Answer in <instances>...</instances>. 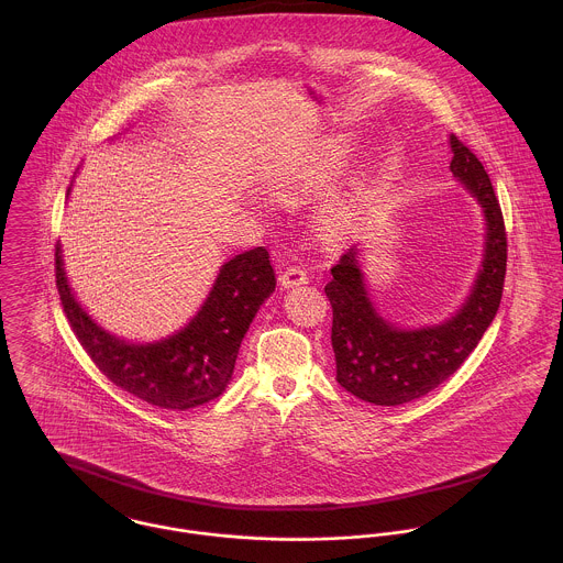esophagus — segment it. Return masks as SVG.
Masks as SVG:
<instances>
[{
  "instance_id": "esophagus-1",
  "label": "esophagus",
  "mask_w": 563,
  "mask_h": 563,
  "mask_svg": "<svg viewBox=\"0 0 563 563\" xmlns=\"http://www.w3.org/2000/svg\"><path fill=\"white\" fill-rule=\"evenodd\" d=\"M279 284H282V288H297V286H303V284H308V273H306L303 268H299V266H290V268L282 271Z\"/></svg>"
}]
</instances>
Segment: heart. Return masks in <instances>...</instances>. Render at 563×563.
I'll return each mask as SVG.
<instances>
[{
	"label": "heart",
	"instance_id": "obj_1",
	"mask_svg": "<svg viewBox=\"0 0 563 563\" xmlns=\"http://www.w3.org/2000/svg\"><path fill=\"white\" fill-rule=\"evenodd\" d=\"M351 156L349 141L327 139L312 145L277 181L286 197H310L329 188ZM368 208V177L355 175L342 188L333 190L317 212V225L327 239H344L357 230Z\"/></svg>",
	"mask_w": 563,
	"mask_h": 563
}]
</instances>
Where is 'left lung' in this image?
<instances>
[{"label":"left lung","instance_id":"8db88e82","mask_svg":"<svg viewBox=\"0 0 563 563\" xmlns=\"http://www.w3.org/2000/svg\"><path fill=\"white\" fill-rule=\"evenodd\" d=\"M449 145L451 173L483 214L482 264L464 303L438 322L399 327L388 321L371 301L360 246L340 257L324 286L333 310L335 382L362 401L395 407L435 390L464 364L498 312L507 266L500 206L477 156L453 134Z\"/></svg>","mask_w":563,"mask_h":563}]
</instances>
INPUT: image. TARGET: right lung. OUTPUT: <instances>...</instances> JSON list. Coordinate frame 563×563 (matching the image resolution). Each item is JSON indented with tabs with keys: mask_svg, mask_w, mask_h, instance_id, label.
I'll return each mask as SVG.
<instances>
[{
	"mask_svg": "<svg viewBox=\"0 0 563 563\" xmlns=\"http://www.w3.org/2000/svg\"><path fill=\"white\" fill-rule=\"evenodd\" d=\"M56 286L81 346L112 384L150 405L186 411L230 386L242 338L275 292V271L262 246L234 255L221 264L195 317L152 342L114 335L88 314L65 273L63 244H56Z\"/></svg>",
	"mask_w": 563,
	"mask_h": 563,
	"instance_id": "1",
	"label": "right lung"
}]
</instances>
